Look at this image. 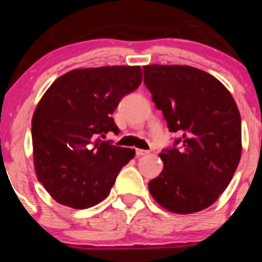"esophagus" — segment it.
<instances>
[{
	"instance_id": "obj_1",
	"label": "esophagus",
	"mask_w": 262,
	"mask_h": 262,
	"mask_svg": "<svg viewBox=\"0 0 262 262\" xmlns=\"http://www.w3.org/2000/svg\"><path fill=\"white\" fill-rule=\"evenodd\" d=\"M148 153H149V150H146V149H136L137 157H142V156H147Z\"/></svg>"
}]
</instances>
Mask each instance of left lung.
Segmentation results:
<instances>
[{
	"mask_svg": "<svg viewBox=\"0 0 262 262\" xmlns=\"http://www.w3.org/2000/svg\"><path fill=\"white\" fill-rule=\"evenodd\" d=\"M144 83L170 132L180 133L148 182L153 199L178 214L210 207L227 189L242 153L241 115L231 92L190 66H144ZM179 147H177V144Z\"/></svg>",
	"mask_w": 262,
	"mask_h": 262,
	"instance_id": "obj_1",
	"label": "left lung"
}]
</instances>
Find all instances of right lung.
<instances>
[{
    "instance_id": "add662e5",
    "label": "right lung",
    "mask_w": 262,
    "mask_h": 262,
    "mask_svg": "<svg viewBox=\"0 0 262 262\" xmlns=\"http://www.w3.org/2000/svg\"><path fill=\"white\" fill-rule=\"evenodd\" d=\"M142 82L139 66L78 68L57 78L33 120L34 167L50 196L73 209L94 207L109 195L133 148L102 142L119 133L113 113Z\"/></svg>"
}]
</instances>
